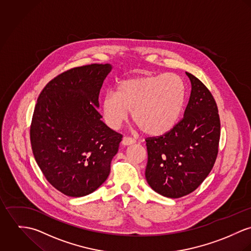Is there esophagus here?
Masks as SVG:
<instances>
[{"label": "esophagus", "instance_id": "esophagus-1", "mask_svg": "<svg viewBox=\"0 0 251 251\" xmlns=\"http://www.w3.org/2000/svg\"><path fill=\"white\" fill-rule=\"evenodd\" d=\"M136 142V140L132 138H128V137H124L122 139V145L124 146H128L131 144H134Z\"/></svg>", "mask_w": 251, "mask_h": 251}]
</instances>
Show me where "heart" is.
<instances>
[{"label":"heart","instance_id":"obj_1","mask_svg":"<svg viewBox=\"0 0 251 251\" xmlns=\"http://www.w3.org/2000/svg\"><path fill=\"white\" fill-rule=\"evenodd\" d=\"M186 102V86L175 74L132 77L119 82L101 101L106 124L118 129L132 111V118L149 136H161L177 123Z\"/></svg>","mask_w":251,"mask_h":251}]
</instances>
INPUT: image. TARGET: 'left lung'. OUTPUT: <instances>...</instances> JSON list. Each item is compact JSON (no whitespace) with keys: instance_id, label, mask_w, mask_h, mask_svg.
Wrapping results in <instances>:
<instances>
[{"instance_id":"obj_1","label":"left lung","mask_w":251,"mask_h":251,"mask_svg":"<svg viewBox=\"0 0 251 251\" xmlns=\"http://www.w3.org/2000/svg\"><path fill=\"white\" fill-rule=\"evenodd\" d=\"M192 91L184 117L165 135L145 139V178L158 194L179 198L195 191L215 165L221 137L217 103L191 73Z\"/></svg>"}]
</instances>
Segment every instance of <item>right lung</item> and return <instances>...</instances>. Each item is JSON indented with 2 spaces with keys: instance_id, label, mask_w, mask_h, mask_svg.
<instances>
[{
  "instance_id": "obj_1",
  "label": "right lung",
  "mask_w": 251,
  "mask_h": 251,
  "mask_svg": "<svg viewBox=\"0 0 251 251\" xmlns=\"http://www.w3.org/2000/svg\"><path fill=\"white\" fill-rule=\"evenodd\" d=\"M112 69L109 63L72 68L38 96L29 131L32 153L47 181L67 196L89 195L107 180L122 140L97 111Z\"/></svg>"
}]
</instances>
